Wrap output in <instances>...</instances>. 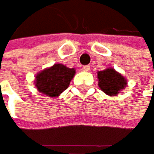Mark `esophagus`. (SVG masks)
Here are the masks:
<instances>
[{
    "instance_id": "34e87169",
    "label": "esophagus",
    "mask_w": 154,
    "mask_h": 154,
    "mask_svg": "<svg viewBox=\"0 0 154 154\" xmlns=\"http://www.w3.org/2000/svg\"><path fill=\"white\" fill-rule=\"evenodd\" d=\"M82 71H84V72H89L90 71V66H88V65L83 66L82 67Z\"/></svg>"
}]
</instances>
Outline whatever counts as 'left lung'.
Listing matches in <instances>:
<instances>
[{"label": "left lung", "mask_w": 154, "mask_h": 154, "mask_svg": "<svg viewBox=\"0 0 154 154\" xmlns=\"http://www.w3.org/2000/svg\"><path fill=\"white\" fill-rule=\"evenodd\" d=\"M98 84L100 90L110 97L117 96L120 91L125 89L128 85V79L113 68H106L99 71Z\"/></svg>", "instance_id": "8db88e82"}]
</instances>
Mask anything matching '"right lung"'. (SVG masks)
I'll return each instance as SVG.
<instances>
[{"instance_id":"obj_1","label":"right lung","mask_w":154,"mask_h":154,"mask_svg":"<svg viewBox=\"0 0 154 154\" xmlns=\"http://www.w3.org/2000/svg\"><path fill=\"white\" fill-rule=\"evenodd\" d=\"M75 75V68L56 63L39 72L35 75L34 85L40 93L56 98L69 87Z\"/></svg>"}]
</instances>
